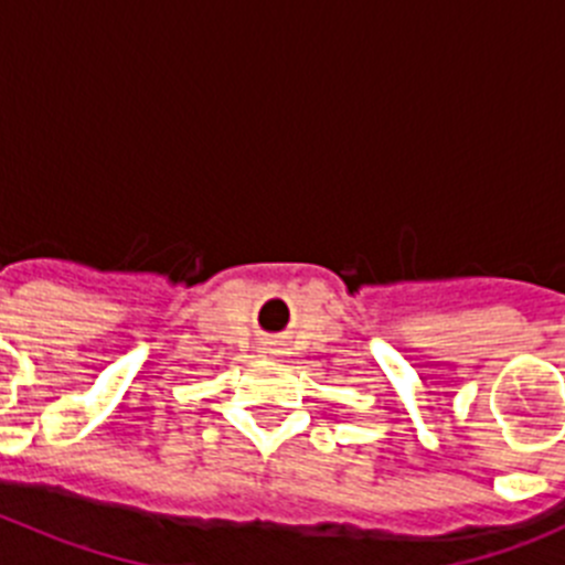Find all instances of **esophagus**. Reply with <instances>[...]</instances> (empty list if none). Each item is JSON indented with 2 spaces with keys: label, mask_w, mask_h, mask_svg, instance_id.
<instances>
[{
  "label": "esophagus",
  "mask_w": 565,
  "mask_h": 565,
  "mask_svg": "<svg viewBox=\"0 0 565 565\" xmlns=\"http://www.w3.org/2000/svg\"><path fill=\"white\" fill-rule=\"evenodd\" d=\"M263 353H266V356H279V351H274V348H263Z\"/></svg>",
  "instance_id": "esophagus-1"
}]
</instances>
